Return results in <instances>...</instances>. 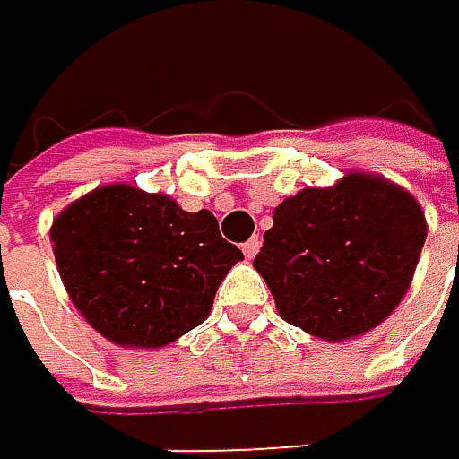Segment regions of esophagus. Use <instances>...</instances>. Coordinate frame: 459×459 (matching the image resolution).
I'll return each mask as SVG.
<instances>
[{
  "label": "esophagus",
  "mask_w": 459,
  "mask_h": 459,
  "mask_svg": "<svg viewBox=\"0 0 459 459\" xmlns=\"http://www.w3.org/2000/svg\"><path fill=\"white\" fill-rule=\"evenodd\" d=\"M259 246H262V240H259V238L246 240V243H243V254H246V259H254V256H256V251H259Z\"/></svg>",
  "instance_id": "34e87169"
}]
</instances>
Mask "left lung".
<instances>
[{
	"mask_svg": "<svg viewBox=\"0 0 459 459\" xmlns=\"http://www.w3.org/2000/svg\"><path fill=\"white\" fill-rule=\"evenodd\" d=\"M425 235L422 205L403 186L349 173L330 189L286 197L254 267L286 322L338 343L373 330L397 308Z\"/></svg>",
	"mask_w": 459,
	"mask_h": 459,
	"instance_id": "left-lung-1",
	"label": "left lung"
}]
</instances>
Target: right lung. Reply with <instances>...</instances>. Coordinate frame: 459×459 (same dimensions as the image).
Instances as JSON below:
<instances>
[{"instance_id": "obj_1", "label": "right lung", "mask_w": 459, "mask_h": 459, "mask_svg": "<svg viewBox=\"0 0 459 459\" xmlns=\"http://www.w3.org/2000/svg\"><path fill=\"white\" fill-rule=\"evenodd\" d=\"M50 243L73 306L126 349H159L203 325L219 283L243 259L211 211L189 213L129 184L67 205Z\"/></svg>"}]
</instances>
